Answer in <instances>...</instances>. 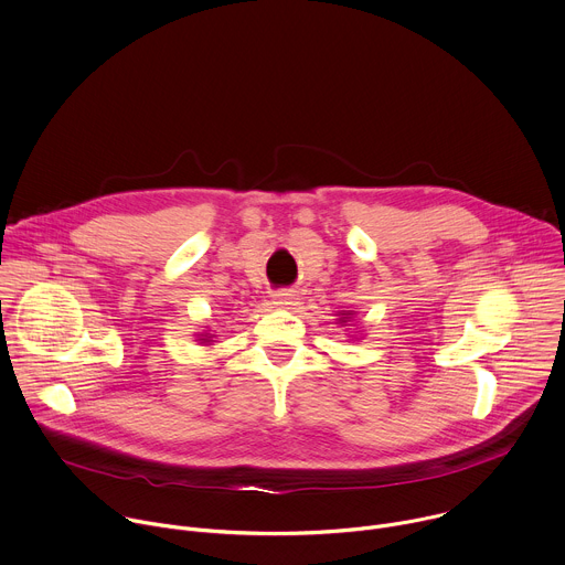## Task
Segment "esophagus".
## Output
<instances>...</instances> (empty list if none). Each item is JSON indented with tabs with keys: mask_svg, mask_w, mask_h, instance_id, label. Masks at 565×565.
I'll use <instances>...</instances> for the list:
<instances>
[{
	"mask_svg": "<svg viewBox=\"0 0 565 565\" xmlns=\"http://www.w3.org/2000/svg\"><path fill=\"white\" fill-rule=\"evenodd\" d=\"M297 301H299V295L295 290H279L273 295V303L277 308H292L297 306Z\"/></svg>",
	"mask_w": 565,
	"mask_h": 565,
	"instance_id": "esophagus-1",
	"label": "esophagus"
}]
</instances>
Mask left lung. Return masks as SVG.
Masks as SVG:
<instances>
[{"label": "left lung", "instance_id": "obj_1", "mask_svg": "<svg viewBox=\"0 0 565 565\" xmlns=\"http://www.w3.org/2000/svg\"><path fill=\"white\" fill-rule=\"evenodd\" d=\"M352 317H354V312H352V310H341V312H339V319H337V323H341V326H350ZM350 337H352V334H350Z\"/></svg>", "mask_w": 565, "mask_h": 565}]
</instances>
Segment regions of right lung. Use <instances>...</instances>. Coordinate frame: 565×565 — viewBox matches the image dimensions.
<instances>
[{"label": "right lung", "instance_id": "add662e5", "mask_svg": "<svg viewBox=\"0 0 565 565\" xmlns=\"http://www.w3.org/2000/svg\"><path fill=\"white\" fill-rule=\"evenodd\" d=\"M215 337H217V334H211V332H206V330H204V332H200V334H198V339H195V341H200V343H204V345H213V339H215Z\"/></svg>", "mask_w": 565, "mask_h": 565}]
</instances>
